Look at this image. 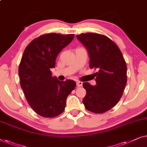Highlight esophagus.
I'll use <instances>...</instances> for the list:
<instances>
[{"instance_id": "esophagus-1", "label": "esophagus", "mask_w": 147, "mask_h": 147, "mask_svg": "<svg viewBox=\"0 0 147 147\" xmlns=\"http://www.w3.org/2000/svg\"><path fill=\"white\" fill-rule=\"evenodd\" d=\"M82 82L81 81L76 82V86H77L78 87H80V86H82Z\"/></svg>"}]
</instances>
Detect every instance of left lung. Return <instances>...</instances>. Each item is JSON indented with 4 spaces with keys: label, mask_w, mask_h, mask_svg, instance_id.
I'll list each match as a JSON object with an SVG mask.
<instances>
[{
    "label": "left lung",
    "mask_w": 147,
    "mask_h": 147,
    "mask_svg": "<svg viewBox=\"0 0 147 147\" xmlns=\"http://www.w3.org/2000/svg\"><path fill=\"white\" fill-rule=\"evenodd\" d=\"M76 37L87 49L90 68L97 70L96 85L82 84L86 91L82 102L88 111L105 113L117 104L123 94L127 81V64L117 45L105 35L86 32Z\"/></svg>",
    "instance_id": "obj_1"
}]
</instances>
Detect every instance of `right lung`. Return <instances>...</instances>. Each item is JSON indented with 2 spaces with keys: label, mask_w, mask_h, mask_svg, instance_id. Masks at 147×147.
I'll return each instance as SVG.
<instances>
[{
  "label": "right lung",
  "mask_w": 147,
  "mask_h": 147,
  "mask_svg": "<svg viewBox=\"0 0 147 147\" xmlns=\"http://www.w3.org/2000/svg\"><path fill=\"white\" fill-rule=\"evenodd\" d=\"M74 34L47 33L32 40L24 49L19 67L20 84L26 100L36 114L53 118L65 111L66 100L76 86L73 80L60 81L51 69L57 57Z\"/></svg>",
  "instance_id": "right-lung-1"
}]
</instances>
